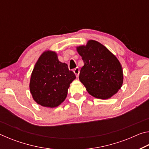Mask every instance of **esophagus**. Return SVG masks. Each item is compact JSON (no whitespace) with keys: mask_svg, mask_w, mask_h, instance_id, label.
Wrapping results in <instances>:
<instances>
[{"mask_svg":"<svg viewBox=\"0 0 149 149\" xmlns=\"http://www.w3.org/2000/svg\"><path fill=\"white\" fill-rule=\"evenodd\" d=\"M74 74H75V75H76V77H78V75H79V68H75L74 70Z\"/></svg>","mask_w":149,"mask_h":149,"instance_id":"obj_1","label":"esophagus"}]
</instances>
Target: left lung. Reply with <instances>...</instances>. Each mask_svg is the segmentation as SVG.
Instances as JSON below:
<instances>
[{
  "instance_id": "1",
  "label": "left lung",
  "mask_w": 149,
  "mask_h": 149,
  "mask_svg": "<svg viewBox=\"0 0 149 149\" xmlns=\"http://www.w3.org/2000/svg\"><path fill=\"white\" fill-rule=\"evenodd\" d=\"M84 65L79 79L87 92L100 99H109L123 84V70L119 60L100 42L89 40L87 45L77 47Z\"/></svg>"
}]
</instances>
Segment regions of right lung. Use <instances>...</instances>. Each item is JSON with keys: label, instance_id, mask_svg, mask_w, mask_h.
<instances>
[{"label": "right lung", "instance_id": "add662e5", "mask_svg": "<svg viewBox=\"0 0 149 149\" xmlns=\"http://www.w3.org/2000/svg\"><path fill=\"white\" fill-rule=\"evenodd\" d=\"M75 75L65 63L60 62L55 52H44L35 65L29 89L37 104L45 107L59 106L67 97Z\"/></svg>", "mask_w": 149, "mask_h": 149}]
</instances>
